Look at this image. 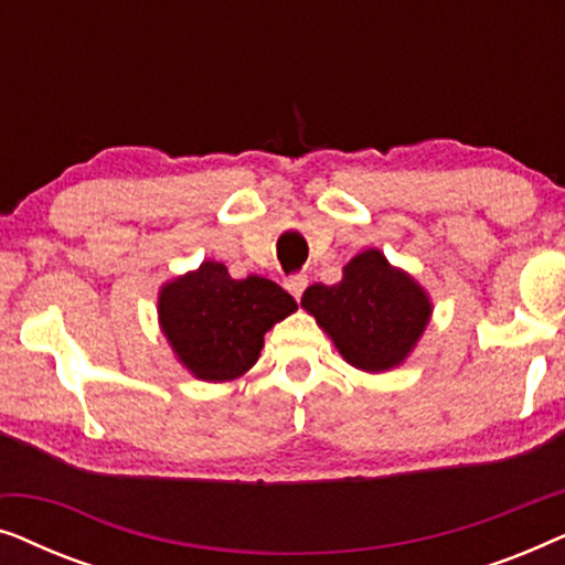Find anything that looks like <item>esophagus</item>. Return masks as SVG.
Instances as JSON below:
<instances>
[{"instance_id": "1", "label": "esophagus", "mask_w": 565, "mask_h": 565, "mask_svg": "<svg viewBox=\"0 0 565 565\" xmlns=\"http://www.w3.org/2000/svg\"><path fill=\"white\" fill-rule=\"evenodd\" d=\"M285 288H288V292L296 300H300V296H303V290L308 288V277L306 275H292L285 280Z\"/></svg>"}]
</instances>
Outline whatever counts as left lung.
I'll list each match as a JSON object with an SVG mask.
<instances>
[{"label": "left lung", "mask_w": 565, "mask_h": 565, "mask_svg": "<svg viewBox=\"0 0 565 565\" xmlns=\"http://www.w3.org/2000/svg\"><path fill=\"white\" fill-rule=\"evenodd\" d=\"M300 306L327 331L344 362L362 373L404 365L431 321L429 292L381 249H365L342 267V280L306 288Z\"/></svg>", "instance_id": "8db88e82"}]
</instances>
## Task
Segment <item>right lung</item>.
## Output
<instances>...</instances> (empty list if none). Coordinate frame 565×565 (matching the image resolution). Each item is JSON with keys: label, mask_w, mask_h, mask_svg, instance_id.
<instances>
[{"label": "right lung", "mask_w": 565, "mask_h": 565, "mask_svg": "<svg viewBox=\"0 0 565 565\" xmlns=\"http://www.w3.org/2000/svg\"><path fill=\"white\" fill-rule=\"evenodd\" d=\"M296 308V300L267 277L234 280L226 265L205 259L161 285L157 311L180 365L198 381L228 383L259 360L267 331Z\"/></svg>", "instance_id": "right-lung-1"}]
</instances>
